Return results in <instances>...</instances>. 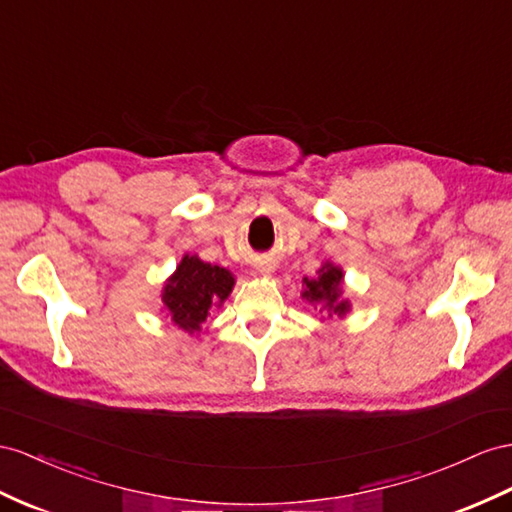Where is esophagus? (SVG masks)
<instances>
[{"label":"esophagus","mask_w":512,"mask_h":512,"mask_svg":"<svg viewBox=\"0 0 512 512\" xmlns=\"http://www.w3.org/2000/svg\"><path fill=\"white\" fill-rule=\"evenodd\" d=\"M257 270L266 274V272H272V270H274V266H272V264H268V261H261V264L257 266Z\"/></svg>","instance_id":"obj_1"}]
</instances>
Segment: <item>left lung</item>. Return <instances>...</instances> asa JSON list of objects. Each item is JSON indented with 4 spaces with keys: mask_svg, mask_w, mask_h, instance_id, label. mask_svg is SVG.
I'll use <instances>...</instances> for the list:
<instances>
[{
    "mask_svg": "<svg viewBox=\"0 0 512 512\" xmlns=\"http://www.w3.org/2000/svg\"><path fill=\"white\" fill-rule=\"evenodd\" d=\"M342 281H344V272L342 268H337L331 261L318 270L316 277H305L303 279V298H307L309 303L322 305V309H329V316L335 313V316H346L350 303L348 300H342Z\"/></svg>",
    "mask_w": 512,
    "mask_h": 512,
    "instance_id": "left-lung-1",
    "label": "left lung"
}]
</instances>
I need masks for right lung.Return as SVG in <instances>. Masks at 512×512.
<instances>
[{
  "mask_svg": "<svg viewBox=\"0 0 512 512\" xmlns=\"http://www.w3.org/2000/svg\"><path fill=\"white\" fill-rule=\"evenodd\" d=\"M235 285L227 268L212 266L196 255H183L173 277L164 285L162 303L179 329L199 333L209 309L225 303Z\"/></svg>",
  "mask_w": 512,
  "mask_h": 512,
  "instance_id": "right-lung-1",
  "label": "right lung"
}]
</instances>
